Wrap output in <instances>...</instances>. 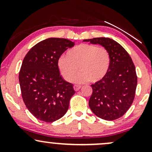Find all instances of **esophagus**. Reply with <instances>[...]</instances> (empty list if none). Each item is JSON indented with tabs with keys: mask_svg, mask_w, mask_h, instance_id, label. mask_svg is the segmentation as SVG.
Segmentation results:
<instances>
[{
	"mask_svg": "<svg viewBox=\"0 0 152 152\" xmlns=\"http://www.w3.org/2000/svg\"><path fill=\"white\" fill-rule=\"evenodd\" d=\"M81 88V86H80V85H74V88L76 91H77L79 90Z\"/></svg>",
	"mask_w": 152,
	"mask_h": 152,
	"instance_id": "esophagus-1",
	"label": "esophagus"
}]
</instances>
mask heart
<instances>
[{
  "mask_svg": "<svg viewBox=\"0 0 152 152\" xmlns=\"http://www.w3.org/2000/svg\"><path fill=\"white\" fill-rule=\"evenodd\" d=\"M110 63V55L106 48L83 43L69 50L66 56L61 57L58 67L66 81H71L79 69L81 71L74 79L75 83H83L88 80L96 83L105 78Z\"/></svg>",
  "mask_w": 152,
  "mask_h": 152,
  "instance_id": "obj_1",
  "label": "heart"
}]
</instances>
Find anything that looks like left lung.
<instances>
[{
    "instance_id": "8db88e82",
    "label": "left lung",
    "mask_w": 152,
    "mask_h": 152,
    "mask_svg": "<svg viewBox=\"0 0 152 152\" xmlns=\"http://www.w3.org/2000/svg\"><path fill=\"white\" fill-rule=\"evenodd\" d=\"M83 41L104 47L111 59L105 78L91 85L90 109L102 119H117L128 111L135 96L137 76L134 63L126 50L111 38H94Z\"/></svg>"
}]
</instances>
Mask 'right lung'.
<instances>
[{
    "label": "right lung",
    "instance_id": "add662e5",
    "mask_svg": "<svg viewBox=\"0 0 152 152\" xmlns=\"http://www.w3.org/2000/svg\"><path fill=\"white\" fill-rule=\"evenodd\" d=\"M74 44L66 38H47L32 47L23 61L19 72L23 100L28 111L41 121L53 122L68 111L75 91L73 84L61 76L58 61Z\"/></svg>",
    "mask_w": 152,
    "mask_h": 152
}]
</instances>
